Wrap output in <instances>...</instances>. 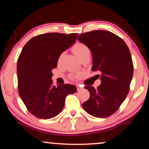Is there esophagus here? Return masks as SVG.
I'll list each match as a JSON object with an SVG mask.
<instances>
[{"label": "esophagus", "mask_w": 149, "mask_h": 149, "mask_svg": "<svg viewBox=\"0 0 149 149\" xmlns=\"http://www.w3.org/2000/svg\"><path fill=\"white\" fill-rule=\"evenodd\" d=\"M77 91H80L81 89H83V87L81 86L80 85H77Z\"/></svg>", "instance_id": "1"}]
</instances>
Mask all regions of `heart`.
Listing matches in <instances>:
<instances>
[{
	"label": "heart",
	"instance_id": "b5f03b06",
	"mask_svg": "<svg viewBox=\"0 0 149 149\" xmlns=\"http://www.w3.org/2000/svg\"><path fill=\"white\" fill-rule=\"evenodd\" d=\"M72 52L76 56L79 58V60L81 58H83V56H85V55L90 54V49H89L88 47L85 45V44L82 43V42H77L76 44L74 45V46L72 47ZM63 54H61L58 58V63H60L62 60ZM70 78L72 79H79L81 77V73H74L70 75Z\"/></svg>",
	"mask_w": 149,
	"mask_h": 149
}]
</instances>
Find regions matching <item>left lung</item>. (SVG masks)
I'll return each instance as SVG.
<instances>
[{"mask_svg":"<svg viewBox=\"0 0 149 149\" xmlns=\"http://www.w3.org/2000/svg\"><path fill=\"white\" fill-rule=\"evenodd\" d=\"M77 39L91 51V70L102 73L99 87H85L90 97L82 107L93 117H109L119 109L129 93L134 73L131 53L124 40L111 32L93 30L81 34Z\"/></svg>","mask_w":149,"mask_h":149,"instance_id":"1","label":"left lung"}]
</instances>
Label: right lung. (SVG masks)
<instances>
[{"label":"right lung","mask_w":149,"mask_h":149,"mask_svg":"<svg viewBox=\"0 0 149 149\" xmlns=\"http://www.w3.org/2000/svg\"><path fill=\"white\" fill-rule=\"evenodd\" d=\"M78 33L52 32L32 38L22 49L17 63L18 92L28 111L49 119L59 115L68 94L77 91L70 84L53 85L52 70L59 56L77 40Z\"/></svg>","instance_id":"obj_1"}]
</instances>
